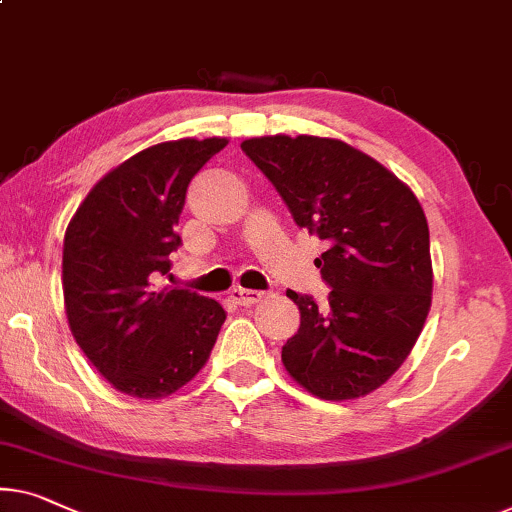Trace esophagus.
<instances>
[{
  "mask_svg": "<svg viewBox=\"0 0 512 512\" xmlns=\"http://www.w3.org/2000/svg\"><path fill=\"white\" fill-rule=\"evenodd\" d=\"M232 299L239 303V305H255L264 299V292H259V289H243V287H234L230 292Z\"/></svg>",
  "mask_w": 512,
  "mask_h": 512,
  "instance_id": "obj_1",
  "label": "esophagus"
}]
</instances>
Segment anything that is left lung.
Segmentation results:
<instances>
[{
    "label": "left lung",
    "instance_id": "obj_1",
    "mask_svg": "<svg viewBox=\"0 0 512 512\" xmlns=\"http://www.w3.org/2000/svg\"><path fill=\"white\" fill-rule=\"evenodd\" d=\"M241 149L276 186L296 225L329 243L315 259L329 301L287 292L301 326L282 347V363L322 400L372 393L404 363L430 312V230L421 202L342 140L266 135Z\"/></svg>",
    "mask_w": 512,
    "mask_h": 512
}]
</instances>
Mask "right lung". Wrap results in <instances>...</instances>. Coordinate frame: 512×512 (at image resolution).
Segmentation results:
<instances>
[{"label": "right lung", "instance_id": "1", "mask_svg": "<svg viewBox=\"0 0 512 512\" xmlns=\"http://www.w3.org/2000/svg\"><path fill=\"white\" fill-rule=\"evenodd\" d=\"M225 137H183L124 160L89 190L64 236L68 326L94 368L131 398L158 400L204 368L223 305L190 289L156 292L181 246L190 179Z\"/></svg>", "mask_w": 512, "mask_h": 512}]
</instances>
